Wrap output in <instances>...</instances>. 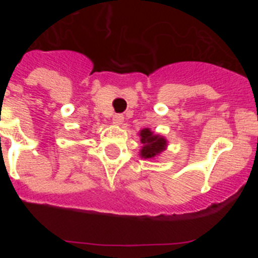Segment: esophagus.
Here are the masks:
<instances>
[{
	"label": "esophagus",
	"instance_id": "34e87169",
	"mask_svg": "<svg viewBox=\"0 0 258 258\" xmlns=\"http://www.w3.org/2000/svg\"><path fill=\"white\" fill-rule=\"evenodd\" d=\"M122 121H124V116L122 115H113V117H112V122L115 125H121L122 124Z\"/></svg>",
	"mask_w": 258,
	"mask_h": 258
}]
</instances>
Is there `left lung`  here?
Listing matches in <instances>:
<instances>
[{
    "mask_svg": "<svg viewBox=\"0 0 258 258\" xmlns=\"http://www.w3.org/2000/svg\"><path fill=\"white\" fill-rule=\"evenodd\" d=\"M141 143H142V150H141V157L143 159H154L159 156L164 150L166 149V140L164 137L155 134L149 127L142 129L140 132Z\"/></svg>",
    "mask_w": 258,
    "mask_h": 258,
    "instance_id": "obj_1",
    "label": "left lung"
}]
</instances>
